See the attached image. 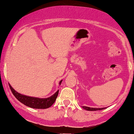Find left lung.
Segmentation results:
<instances>
[{
  "label": "left lung",
  "instance_id": "left-lung-1",
  "mask_svg": "<svg viewBox=\"0 0 134 134\" xmlns=\"http://www.w3.org/2000/svg\"><path fill=\"white\" fill-rule=\"evenodd\" d=\"M82 108L84 109L87 111H97V110H102V109H106V108H90L87 107V106H82Z\"/></svg>",
  "mask_w": 134,
  "mask_h": 134
}]
</instances>
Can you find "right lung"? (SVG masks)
Instances as JSON below:
<instances>
[{"mask_svg": "<svg viewBox=\"0 0 134 134\" xmlns=\"http://www.w3.org/2000/svg\"><path fill=\"white\" fill-rule=\"evenodd\" d=\"M61 82H62V80L60 81L59 85H61ZM9 85L12 93L19 101L26 105V106L31 108H35V109H46V108L51 107L54 103L58 96V93H59V91H58L54 94L48 98H38V97H30V96L19 94L10 86V84Z\"/></svg>", "mask_w": 134, "mask_h": 134, "instance_id": "right-lung-1", "label": "right lung"}]
</instances>
